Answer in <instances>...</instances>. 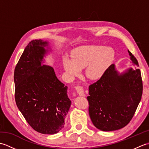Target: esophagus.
I'll return each mask as SVG.
<instances>
[{
    "label": "esophagus",
    "instance_id": "obj_1",
    "mask_svg": "<svg viewBox=\"0 0 149 149\" xmlns=\"http://www.w3.org/2000/svg\"><path fill=\"white\" fill-rule=\"evenodd\" d=\"M75 90H76L77 93L80 96H84V88L83 86H77L75 87Z\"/></svg>",
    "mask_w": 149,
    "mask_h": 149
}]
</instances>
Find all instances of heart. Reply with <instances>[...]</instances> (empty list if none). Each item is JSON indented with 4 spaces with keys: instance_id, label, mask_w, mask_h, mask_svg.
<instances>
[{
    "instance_id": "obj_1",
    "label": "heart",
    "mask_w": 149,
    "mask_h": 149,
    "mask_svg": "<svg viewBox=\"0 0 149 149\" xmlns=\"http://www.w3.org/2000/svg\"><path fill=\"white\" fill-rule=\"evenodd\" d=\"M115 58V51L109 47L100 45H84L72 52L71 58L63 59V66L70 78L80 74L85 68V74L91 80L102 77L111 65Z\"/></svg>"
}]
</instances>
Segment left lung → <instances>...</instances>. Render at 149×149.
I'll list each match as a JSON object with an SVG mask.
<instances>
[{
  "label": "left lung",
  "instance_id": "left-lung-1",
  "mask_svg": "<svg viewBox=\"0 0 149 149\" xmlns=\"http://www.w3.org/2000/svg\"><path fill=\"white\" fill-rule=\"evenodd\" d=\"M134 65L138 62L128 50ZM142 83L140 69L129 68L119 74L111 65L100 79L90 85L87 99L89 115L95 127L103 131H116L130 122L140 103Z\"/></svg>",
  "mask_w": 149,
  "mask_h": 149
}]
</instances>
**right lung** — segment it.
<instances>
[{
    "instance_id": "add662e5",
    "label": "right lung",
    "mask_w": 149,
    "mask_h": 149,
    "mask_svg": "<svg viewBox=\"0 0 149 149\" xmlns=\"http://www.w3.org/2000/svg\"><path fill=\"white\" fill-rule=\"evenodd\" d=\"M48 42L32 40L26 46L14 72L15 98L18 109L34 130L53 134L64 127L71 101L67 86L54 68L41 63Z\"/></svg>"
}]
</instances>
